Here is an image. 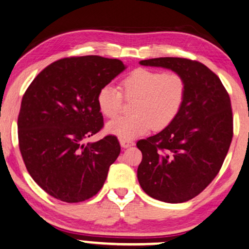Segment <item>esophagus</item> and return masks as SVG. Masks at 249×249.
Wrapping results in <instances>:
<instances>
[{
	"mask_svg": "<svg viewBox=\"0 0 249 249\" xmlns=\"http://www.w3.org/2000/svg\"><path fill=\"white\" fill-rule=\"evenodd\" d=\"M121 146L124 147V148H127L129 146H133L134 145V142L131 140H121Z\"/></svg>",
	"mask_w": 249,
	"mask_h": 249,
	"instance_id": "obj_1",
	"label": "esophagus"
}]
</instances>
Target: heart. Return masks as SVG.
Here are the masks:
<instances>
[{
  "mask_svg": "<svg viewBox=\"0 0 249 249\" xmlns=\"http://www.w3.org/2000/svg\"><path fill=\"white\" fill-rule=\"evenodd\" d=\"M122 89L127 101H134L133 114L112 121L106 129L121 140H132L151 128L161 131L176 120L183 105L187 84L179 72L137 68L124 78ZM123 94L112 84L99 89L97 105L104 116L114 118L120 114Z\"/></svg>",
  "mask_w": 249,
  "mask_h": 249,
  "instance_id": "obj_1",
  "label": "heart"
}]
</instances>
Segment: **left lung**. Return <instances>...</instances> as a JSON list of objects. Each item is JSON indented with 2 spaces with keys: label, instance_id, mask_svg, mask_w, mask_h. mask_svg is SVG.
Wrapping results in <instances>:
<instances>
[{
  "label": "left lung",
  "instance_id": "1",
  "mask_svg": "<svg viewBox=\"0 0 249 249\" xmlns=\"http://www.w3.org/2000/svg\"><path fill=\"white\" fill-rule=\"evenodd\" d=\"M142 66L162 67L182 75L183 105L171 124L140 140V185L152 198L180 203L195 198L219 172L232 140L231 98L216 73L185 58H154Z\"/></svg>",
  "mask_w": 249,
  "mask_h": 249
}]
</instances>
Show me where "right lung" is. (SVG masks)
Here are the masks:
<instances>
[{
    "label": "right lung",
    "instance_id": "right-lung-1",
    "mask_svg": "<svg viewBox=\"0 0 249 249\" xmlns=\"http://www.w3.org/2000/svg\"><path fill=\"white\" fill-rule=\"evenodd\" d=\"M126 68L118 59L70 57L46 67L25 90L18 117V147L30 176L65 202L94 196L121 153L116 136L84 140L101 131L97 94Z\"/></svg>",
    "mask_w": 249,
    "mask_h": 249
}]
</instances>
